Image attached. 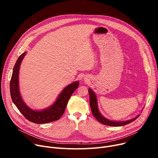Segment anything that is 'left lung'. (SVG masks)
Instances as JSON below:
<instances>
[{
    "instance_id": "1",
    "label": "left lung",
    "mask_w": 158,
    "mask_h": 158,
    "mask_svg": "<svg viewBox=\"0 0 158 158\" xmlns=\"http://www.w3.org/2000/svg\"><path fill=\"white\" fill-rule=\"evenodd\" d=\"M88 92L89 95V104L91 107V110H92V112L93 115L94 116V117L99 122L102 123L104 125L106 126H113V127H117V126H125L127 125V124L135 121L138 117L139 114L136 116V117L126 120V121H113V120H110L109 119L106 118L104 117V116L101 114V113L99 111L98 107V102H97V98L95 94L94 93V91L89 88L88 89Z\"/></svg>"
}]
</instances>
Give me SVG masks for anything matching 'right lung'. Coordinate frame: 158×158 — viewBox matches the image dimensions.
<instances>
[{
	"mask_svg": "<svg viewBox=\"0 0 158 158\" xmlns=\"http://www.w3.org/2000/svg\"><path fill=\"white\" fill-rule=\"evenodd\" d=\"M26 52L18 58L13 67L10 81L11 99L20 113L28 120L35 123H46L59 120L63 114L70 97L77 89L79 82L76 81L66 86L57 97L56 101L49 107L40 111L34 110L24 102L19 89V70L21 63Z\"/></svg>",
	"mask_w": 158,
	"mask_h": 158,
	"instance_id": "add662e5",
	"label": "right lung"
}]
</instances>
